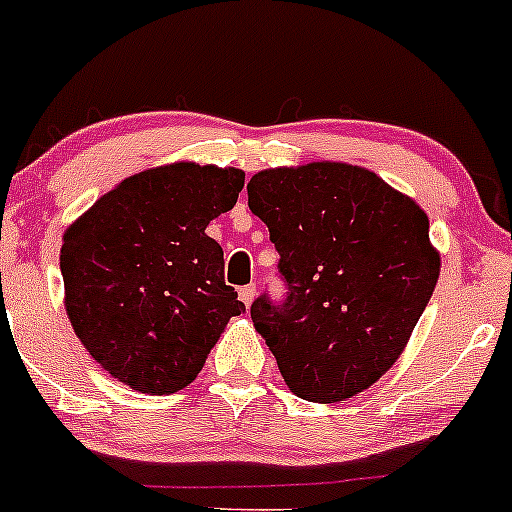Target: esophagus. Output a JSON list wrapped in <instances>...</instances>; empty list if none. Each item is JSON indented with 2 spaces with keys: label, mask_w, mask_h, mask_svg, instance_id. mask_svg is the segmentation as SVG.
I'll return each mask as SVG.
<instances>
[{
  "label": "esophagus",
  "mask_w": 512,
  "mask_h": 512,
  "mask_svg": "<svg viewBox=\"0 0 512 512\" xmlns=\"http://www.w3.org/2000/svg\"><path fill=\"white\" fill-rule=\"evenodd\" d=\"M255 296H257L255 284H247V286H243V289H240V301H243L245 306H252V301H255Z\"/></svg>",
  "instance_id": "1"
}]
</instances>
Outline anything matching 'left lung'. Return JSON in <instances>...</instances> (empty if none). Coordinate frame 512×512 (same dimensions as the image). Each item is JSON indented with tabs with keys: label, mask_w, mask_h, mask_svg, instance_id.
Listing matches in <instances>:
<instances>
[{
	"label": "left lung",
	"mask_w": 512,
	"mask_h": 512,
	"mask_svg": "<svg viewBox=\"0 0 512 512\" xmlns=\"http://www.w3.org/2000/svg\"><path fill=\"white\" fill-rule=\"evenodd\" d=\"M247 206L289 286L282 306L260 296L250 308L289 391L340 403L369 389L406 350L440 277L428 213L367 167L330 160L257 172Z\"/></svg>",
	"instance_id": "left-lung-1"
}]
</instances>
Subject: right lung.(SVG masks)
Returning <instances> with one entry per match:
<instances>
[{
  "mask_svg": "<svg viewBox=\"0 0 512 512\" xmlns=\"http://www.w3.org/2000/svg\"><path fill=\"white\" fill-rule=\"evenodd\" d=\"M245 187L235 167L170 162L126 177L63 233L72 330L104 372L162 396L189 386L245 311L206 226Z\"/></svg>",
  "mask_w": 512,
  "mask_h": 512,
  "instance_id": "right-lung-1",
  "label": "right lung"
}]
</instances>
